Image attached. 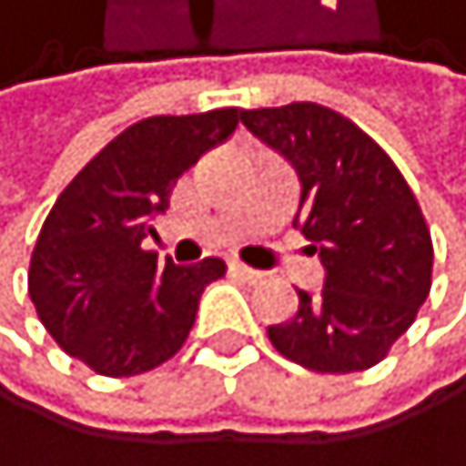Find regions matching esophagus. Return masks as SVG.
I'll list each match as a JSON object with an SVG mask.
<instances>
[{"instance_id": "1", "label": "esophagus", "mask_w": 466, "mask_h": 466, "mask_svg": "<svg viewBox=\"0 0 466 466\" xmlns=\"http://www.w3.org/2000/svg\"><path fill=\"white\" fill-rule=\"evenodd\" d=\"M231 273L240 276L243 282H261V279H264V273H261V270H252V268H247V264H240V261L231 264Z\"/></svg>"}]
</instances>
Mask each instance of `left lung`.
Segmentation results:
<instances>
[{
    "mask_svg": "<svg viewBox=\"0 0 466 466\" xmlns=\"http://www.w3.org/2000/svg\"><path fill=\"white\" fill-rule=\"evenodd\" d=\"M240 121L300 177L294 226L324 264L321 291L268 327L285 360L321 375L371 369L431 291L434 247L413 190L380 145L321 104L243 109Z\"/></svg>",
    "mask_w": 466,
    "mask_h": 466,
    "instance_id": "obj_1",
    "label": "left lung"
}]
</instances>
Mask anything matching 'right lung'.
I'll use <instances>...</instances> for the list:
<instances>
[{
  "label": "right lung",
  "mask_w": 466,
  "mask_h": 466,
  "mask_svg": "<svg viewBox=\"0 0 466 466\" xmlns=\"http://www.w3.org/2000/svg\"><path fill=\"white\" fill-rule=\"evenodd\" d=\"M240 112L154 116L130 124L83 166L37 235L29 297L58 348L106 378H133L172 360L190 336L198 297L223 258L157 261L142 249L151 219L198 157L235 133Z\"/></svg>",
  "instance_id": "1"
}]
</instances>
